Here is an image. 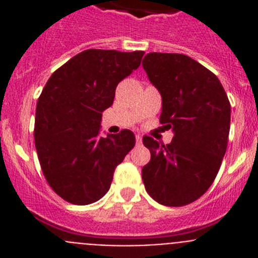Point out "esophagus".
I'll use <instances>...</instances> for the list:
<instances>
[{
    "mask_svg": "<svg viewBox=\"0 0 258 258\" xmlns=\"http://www.w3.org/2000/svg\"><path fill=\"white\" fill-rule=\"evenodd\" d=\"M136 142L137 145H142V136L141 134H137L136 136Z\"/></svg>",
    "mask_w": 258,
    "mask_h": 258,
    "instance_id": "34e87169",
    "label": "esophagus"
}]
</instances>
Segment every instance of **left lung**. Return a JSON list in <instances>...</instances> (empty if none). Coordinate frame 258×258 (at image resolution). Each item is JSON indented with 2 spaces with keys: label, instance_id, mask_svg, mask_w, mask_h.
I'll return each instance as SVG.
<instances>
[{
  "label": "left lung",
  "instance_id": "left-lung-1",
  "mask_svg": "<svg viewBox=\"0 0 258 258\" xmlns=\"http://www.w3.org/2000/svg\"><path fill=\"white\" fill-rule=\"evenodd\" d=\"M142 66L161 95L160 122L174 134L166 146L143 137L151 152L143 183L163 206H186L211 187L220 170L230 132L229 98L216 75L183 54L149 52Z\"/></svg>",
  "mask_w": 258,
  "mask_h": 258
}]
</instances>
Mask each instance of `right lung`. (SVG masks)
<instances>
[{"label":"right lung","mask_w":258,"mask_h":258,"mask_svg":"<svg viewBox=\"0 0 258 258\" xmlns=\"http://www.w3.org/2000/svg\"><path fill=\"white\" fill-rule=\"evenodd\" d=\"M143 54L89 49L47 80L36 107V150L47 183L68 203L86 206L103 198L116 166L136 145L127 129L99 134L116 86L140 67Z\"/></svg>","instance_id":"add662e5"}]
</instances>
